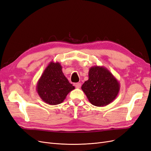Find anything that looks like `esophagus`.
<instances>
[{
	"label": "esophagus",
	"instance_id": "34e87169",
	"mask_svg": "<svg viewBox=\"0 0 151 151\" xmlns=\"http://www.w3.org/2000/svg\"><path fill=\"white\" fill-rule=\"evenodd\" d=\"M75 86H76V88H80L81 86V84L79 83H76V84H75Z\"/></svg>",
	"mask_w": 151,
	"mask_h": 151
}]
</instances>
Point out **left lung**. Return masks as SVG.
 <instances>
[{
  "mask_svg": "<svg viewBox=\"0 0 151 151\" xmlns=\"http://www.w3.org/2000/svg\"><path fill=\"white\" fill-rule=\"evenodd\" d=\"M81 89L91 104L100 107L106 106L116 98L120 85L106 67L96 65L89 68V79Z\"/></svg>",
  "mask_w": 151,
  "mask_h": 151,
  "instance_id": "left-lung-1",
  "label": "left lung"
}]
</instances>
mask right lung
I'll return each instance as SVG.
<instances>
[{
    "instance_id": "right-lung-1",
    "label": "right lung",
    "mask_w": 151,
    "mask_h": 151,
    "mask_svg": "<svg viewBox=\"0 0 151 151\" xmlns=\"http://www.w3.org/2000/svg\"><path fill=\"white\" fill-rule=\"evenodd\" d=\"M59 62H50L36 84V91L44 102L56 105L62 103L67 95L75 89L62 70Z\"/></svg>"
}]
</instances>
